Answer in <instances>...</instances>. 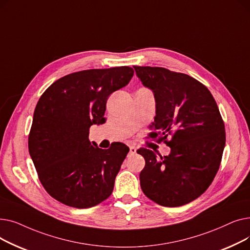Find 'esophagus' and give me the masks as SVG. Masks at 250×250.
Returning <instances> with one entry per match:
<instances>
[{
	"mask_svg": "<svg viewBox=\"0 0 250 250\" xmlns=\"http://www.w3.org/2000/svg\"><path fill=\"white\" fill-rule=\"evenodd\" d=\"M137 151V149L134 146H130L129 147V154H135Z\"/></svg>",
	"mask_w": 250,
	"mask_h": 250,
	"instance_id": "obj_1",
	"label": "esophagus"
}]
</instances>
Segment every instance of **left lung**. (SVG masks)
Here are the masks:
<instances>
[{
  "mask_svg": "<svg viewBox=\"0 0 250 250\" xmlns=\"http://www.w3.org/2000/svg\"><path fill=\"white\" fill-rule=\"evenodd\" d=\"M142 84L155 98L151 128L160 140L171 137L167 156L140 148L145 159L140 173L143 192L164 207L192 202L211 185L225 148V126L208 88L192 77L159 67L134 65Z\"/></svg>",
  "mask_w": 250,
  "mask_h": 250,
  "instance_id": "8db88e82",
  "label": "left lung"
}]
</instances>
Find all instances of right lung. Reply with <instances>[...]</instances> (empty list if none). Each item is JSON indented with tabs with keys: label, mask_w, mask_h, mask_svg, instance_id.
Masks as SVG:
<instances>
[{
	"label": "right lung",
	"mask_w": 250,
	"mask_h": 250,
	"mask_svg": "<svg viewBox=\"0 0 250 250\" xmlns=\"http://www.w3.org/2000/svg\"><path fill=\"white\" fill-rule=\"evenodd\" d=\"M134 76L129 67L73 73L52 83L39 98L28 139L42 185L70 207H94L112 193L115 177L129 149L115 143L100 149L89 128L105 123L106 101Z\"/></svg>",
	"instance_id": "obj_1"
}]
</instances>
